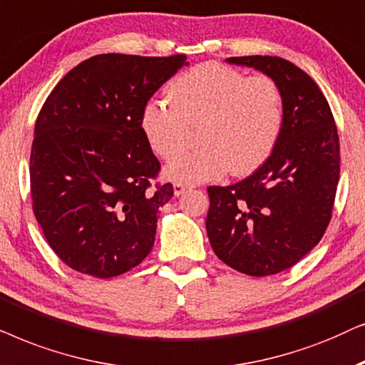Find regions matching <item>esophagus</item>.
Segmentation results:
<instances>
[{
	"mask_svg": "<svg viewBox=\"0 0 365 365\" xmlns=\"http://www.w3.org/2000/svg\"><path fill=\"white\" fill-rule=\"evenodd\" d=\"M188 188H190V187L185 185V183H175V185H173V193L178 197V195H182V193H185Z\"/></svg>",
	"mask_w": 365,
	"mask_h": 365,
	"instance_id": "obj_1",
	"label": "esophagus"
}]
</instances>
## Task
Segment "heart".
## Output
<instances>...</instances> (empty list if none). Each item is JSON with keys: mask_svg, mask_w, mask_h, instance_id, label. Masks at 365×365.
Listing matches in <instances>:
<instances>
[{"mask_svg": "<svg viewBox=\"0 0 365 365\" xmlns=\"http://www.w3.org/2000/svg\"><path fill=\"white\" fill-rule=\"evenodd\" d=\"M168 103L150 101L142 130L155 153L172 160L198 128V147L165 170L177 183L210 182L228 170L247 175L274 152L284 125V98L269 76H249L220 63H202L178 75L167 88Z\"/></svg>", "mask_w": 365, "mask_h": 365, "instance_id": "heart-1", "label": "heart"}]
</instances>
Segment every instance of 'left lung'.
<instances>
[{"mask_svg": "<svg viewBox=\"0 0 365 365\" xmlns=\"http://www.w3.org/2000/svg\"><path fill=\"white\" fill-rule=\"evenodd\" d=\"M227 63L262 71L279 85L284 125L274 152L239 183L208 187L207 235L215 255L252 277L290 269L327 228L341 145L332 111L307 73L279 56H233Z\"/></svg>", "mask_w": 365, "mask_h": 365, "instance_id": "left-lung-1", "label": "left lung"}]
</instances>
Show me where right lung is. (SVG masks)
Listing matches in <instances>:
<instances>
[{
	"label": "right lung",
	"mask_w": 365,
	"mask_h": 365,
	"mask_svg": "<svg viewBox=\"0 0 365 365\" xmlns=\"http://www.w3.org/2000/svg\"><path fill=\"white\" fill-rule=\"evenodd\" d=\"M185 55H96L68 71L38 115L30 157L33 212L73 270L110 279L152 250L170 183L142 130L155 91Z\"/></svg>",
	"instance_id": "add662e5"
}]
</instances>
